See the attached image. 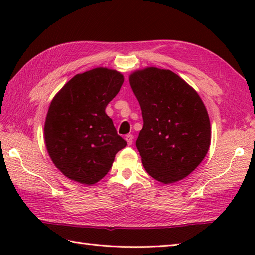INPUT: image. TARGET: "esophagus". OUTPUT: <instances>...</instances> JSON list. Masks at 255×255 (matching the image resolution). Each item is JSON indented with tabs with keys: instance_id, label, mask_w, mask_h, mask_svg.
Instances as JSON below:
<instances>
[{
	"instance_id": "obj_1",
	"label": "esophagus",
	"mask_w": 255,
	"mask_h": 255,
	"mask_svg": "<svg viewBox=\"0 0 255 255\" xmlns=\"http://www.w3.org/2000/svg\"><path fill=\"white\" fill-rule=\"evenodd\" d=\"M125 140L127 141L128 145H131L132 141H133V136H132V134H127V136L125 137Z\"/></svg>"
}]
</instances>
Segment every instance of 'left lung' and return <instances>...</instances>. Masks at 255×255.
I'll list each match as a JSON object with an SVG mask.
<instances>
[{"label":"left lung","instance_id":"obj_1","mask_svg":"<svg viewBox=\"0 0 255 255\" xmlns=\"http://www.w3.org/2000/svg\"><path fill=\"white\" fill-rule=\"evenodd\" d=\"M129 82L142 112L136 145L145 171L163 184L183 180L209 150L211 128L202 99L171 70H137Z\"/></svg>","mask_w":255,"mask_h":255}]
</instances>
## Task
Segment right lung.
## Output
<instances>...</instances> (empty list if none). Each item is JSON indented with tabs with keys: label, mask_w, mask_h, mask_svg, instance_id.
Masks as SVG:
<instances>
[{
	"label": "right lung",
	"mask_w": 255,
	"mask_h": 255,
	"mask_svg": "<svg viewBox=\"0 0 255 255\" xmlns=\"http://www.w3.org/2000/svg\"><path fill=\"white\" fill-rule=\"evenodd\" d=\"M123 82L124 75L116 70L95 68L74 75L52 99L45 143L53 164L70 180L93 185L126 147L105 113Z\"/></svg>",
	"instance_id": "add662e5"
}]
</instances>
